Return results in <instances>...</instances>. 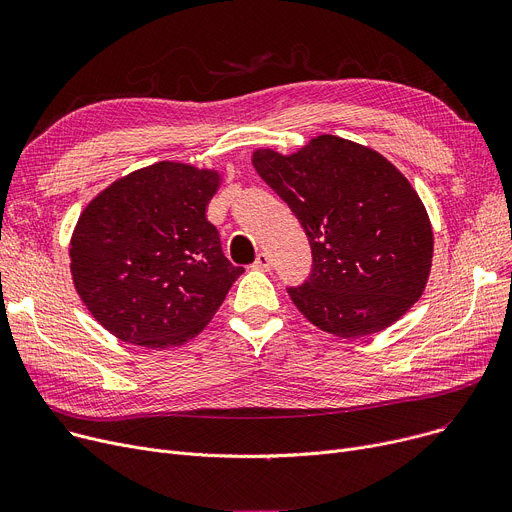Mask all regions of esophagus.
Segmentation results:
<instances>
[{
  "label": "esophagus",
  "instance_id": "obj_1",
  "mask_svg": "<svg viewBox=\"0 0 512 512\" xmlns=\"http://www.w3.org/2000/svg\"><path fill=\"white\" fill-rule=\"evenodd\" d=\"M253 267H255V270H263V272L270 270V267H272L270 255H267V253H259V255L255 257V261H253Z\"/></svg>",
  "mask_w": 512,
  "mask_h": 512
}]
</instances>
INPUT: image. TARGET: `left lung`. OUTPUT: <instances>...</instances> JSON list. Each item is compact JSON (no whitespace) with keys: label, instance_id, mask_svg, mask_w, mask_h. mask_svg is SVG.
<instances>
[{"label":"left lung","instance_id":"left-lung-1","mask_svg":"<svg viewBox=\"0 0 512 512\" xmlns=\"http://www.w3.org/2000/svg\"><path fill=\"white\" fill-rule=\"evenodd\" d=\"M253 164L309 238L311 272L286 290L311 324L361 338L413 307L434 234L419 195L386 157L324 134L290 157L257 151Z\"/></svg>","mask_w":512,"mask_h":512}]
</instances>
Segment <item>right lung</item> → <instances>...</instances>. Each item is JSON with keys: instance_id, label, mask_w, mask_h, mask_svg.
Listing matches in <instances>:
<instances>
[{"instance_id": "add662e5", "label": "right lung", "mask_w": 512, "mask_h": 512, "mask_svg": "<svg viewBox=\"0 0 512 512\" xmlns=\"http://www.w3.org/2000/svg\"><path fill=\"white\" fill-rule=\"evenodd\" d=\"M218 174L159 161L114 182L78 218L70 272L99 324L149 348L195 338L245 272L205 207Z\"/></svg>"}]
</instances>
